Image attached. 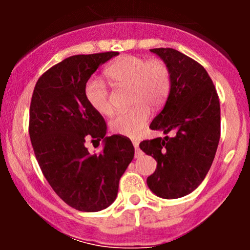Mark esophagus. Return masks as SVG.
I'll return each instance as SVG.
<instances>
[{"instance_id": "1", "label": "esophagus", "mask_w": 250, "mask_h": 250, "mask_svg": "<svg viewBox=\"0 0 250 250\" xmlns=\"http://www.w3.org/2000/svg\"><path fill=\"white\" fill-rule=\"evenodd\" d=\"M133 145H134V148H135V157L141 156L142 151L140 150V148H139V141H137V140H133Z\"/></svg>"}]
</instances>
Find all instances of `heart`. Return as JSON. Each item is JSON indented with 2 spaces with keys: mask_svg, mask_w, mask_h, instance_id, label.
<instances>
[{
  "mask_svg": "<svg viewBox=\"0 0 250 250\" xmlns=\"http://www.w3.org/2000/svg\"><path fill=\"white\" fill-rule=\"evenodd\" d=\"M104 75L114 87L129 88V96L135 105L111 120L114 133L125 136H137L150 119V107L159 108L165 103L170 89V73L161 60H149L134 55H122L104 69ZM89 104L101 115L113 113L107 85L93 79L84 89Z\"/></svg>",
  "mask_w": 250,
  "mask_h": 250,
  "instance_id": "heart-1",
  "label": "heart"
}]
</instances>
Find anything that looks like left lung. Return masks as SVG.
Here are the masks:
<instances>
[{
    "label": "left lung",
    "instance_id": "obj_1",
    "mask_svg": "<svg viewBox=\"0 0 250 250\" xmlns=\"http://www.w3.org/2000/svg\"><path fill=\"white\" fill-rule=\"evenodd\" d=\"M170 73V89L161 113L149 128L174 137H156L140 148L156 160L147 185L156 196L179 199L205 180L220 141V101L202 65L171 48L150 49Z\"/></svg>",
    "mask_w": 250,
    "mask_h": 250
}]
</instances>
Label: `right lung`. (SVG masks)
Masks as SVG:
<instances>
[{"instance_id":"1","label":"right lung","mask_w":250,"mask_h":250,"mask_svg":"<svg viewBox=\"0 0 250 250\" xmlns=\"http://www.w3.org/2000/svg\"><path fill=\"white\" fill-rule=\"evenodd\" d=\"M117 55L108 51L68 57L40 77L31 97L29 135L40 168L54 191L80 211L108 208L134 157L130 140L107 136L104 120L84 94L97 68ZM87 138L103 140L101 153H88Z\"/></svg>"}]
</instances>
